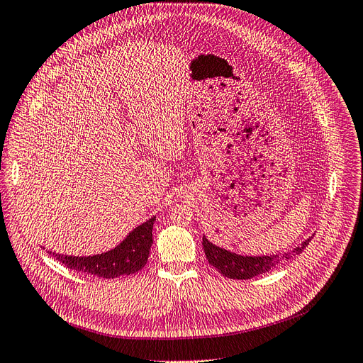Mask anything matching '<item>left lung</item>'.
<instances>
[{
    "mask_svg": "<svg viewBox=\"0 0 363 363\" xmlns=\"http://www.w3.org/2000/svg\"><path fill=\"white\" fill-rule=\"evenodd\" d=\"M313 236L305 239L302 244L294 247L290 251L281 254H271V256H242V254H236L233 251L209 242L206 236H203L202 245L209 264L218 269L224 277L232 279H250L252 277L269 272L279 263L298 256V254H301L306 248V245L310 244Z\"/></svg>",
    "mask_w": 363,
    "mask_h": 363,
    "instance_id": "obj_1",
    "label": "left lung"
}]
</instances>
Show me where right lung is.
Here are the masks:
<instances>
[{
  "label": "right lung",
  "instance_id": "add662e5",
  "mask_svg": "<svg viewBox=\"0 0 363 363\" xmlns=\"http://www.w3.org/2000/svg\"><path fill=\"white\" fill-rule=\"evenodd\" d=\"M155 217L146 220L136 229H133L123 242L115 248L94 254V256H67V254L50 252L58 262L65 264L69 269L79 271L100 278H118L136 274L147 262L150 250L152 245V227Z\"/></svg>",
  "mask_w": 363,
  "mask_h": 363
}]
</instances>
